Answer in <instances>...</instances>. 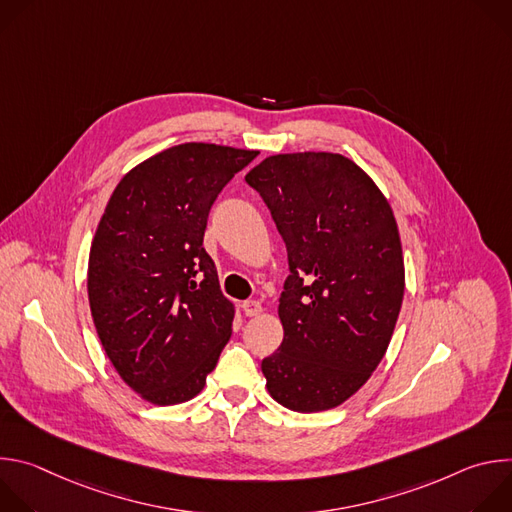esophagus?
<instances>
[{
  "label": "esophagus",
  "mask_w": 512,
  "mask_h": 512,
  "mask_svg": "<svg viewBox=\"0 0 512 512\" xmlns=\"http://www.w3.org/2000/svg\"><path fill=\"white\" fill-rule=\"evenodd\" d=\"M261 304L257 302V300H247V302H243V312H245V316H259L261 314Z\"/></svg>",
  "instance_id": "obj_1"
}]
</instances>
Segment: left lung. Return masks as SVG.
<instances>
[{
    "label": "left lung",
    "mask_w": 512,
    "mask_h": 512,
    "mask_svg": "<svg viewBox=\"0 0 512 512\" xmlns=\"http://www.w3.org/2000/svg\"><path fill=\"white\" fill-rule=\"evenodd\" d=\"M247 184L285 243L283 342L263 358L269 395L314 413L352 397L391 342L405 291L393 210L352 160L328 152L265 158Z\"/></svg>",
    "instance_id": "1"
}]
</instances>
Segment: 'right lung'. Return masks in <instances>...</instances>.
Listing matches in <instances>:
<instances>
[{"label":"right lung","instance_id":"add662e5","mask_svg":"<svg viewBox=\"0 0 512 512\" xmlns=\"http://www.w3.org/2000/svg\"><path fill=\"white\" fill-rule=\"evenodd\" d=\"M259 152L182 143L141 162L113 190L89 255V304L119 377L145 401L196 397L233 330L202 247L210 206Z\"/></svg>","mask_w":512,"mask_h":512}]
</instances>
